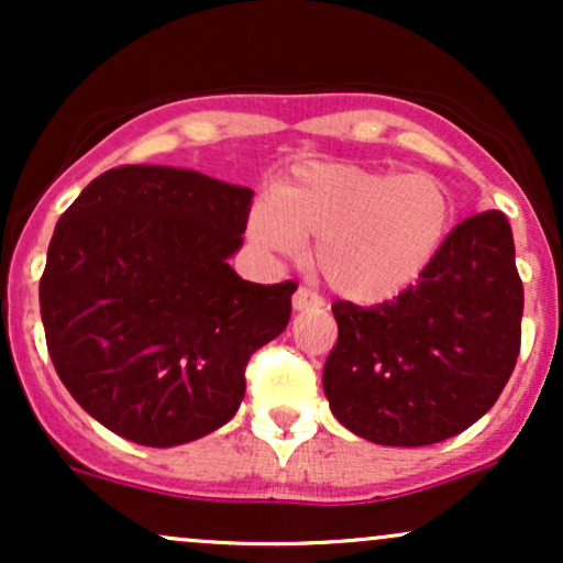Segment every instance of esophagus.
Here are the masks:
<instances>
[{"instance_id": "1", "label": "esophagus", "mask_w": 563, "mask_h": 563, "mask_svg": "<svg viewBox=\"0 0 563 563\" xmlns=\"http://www.w3.org/2000/svg\"><path fill=\"white\" fill-rule=\"evenodd\" d=\"M322 307V296L314 294L312 288H296L294 294V309L296 312H307V309H320Z\"/></svg>"}]
</instances>
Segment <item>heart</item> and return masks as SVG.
<instances>
[{
    "instance_id": "heart-1",
    "label": "heart",
    "mask_w": 563,
    "mask_h": 563,
    "mask_svg": "<svg viewBox=\"0 0 563 563\" xmlns=\"http://www.w3.org/2000/svg\"><path fill=\"white\" fill-rule=\"evenodd\" d=\"M452 224L450 190L431 174L360 164H301L256 200L249 232L262 249L314 245V267L354 303H384L434 262Z\"/></svg>"
}]
</instances>
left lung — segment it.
I'll return each mask as SVG.
<instances>
[{"label": "left lung", "instance_id": "left-lung-1", "mask_svg": "<svg viewBox=\"0 0 563 563\" xmlns=\"http://www.w3.org/2000/svg\"><path fill=\"white\" fill-rule=\"evenodd\" d=\"M525 286L503 211L463 219L394 301H335L339 341L322 371L352 434L423 448L461 434L500 397L521 346Z\"/></svg>", "mask_w": 563, "mask_h": 563}]
</instances>
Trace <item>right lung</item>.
<instances>
[{
  "instance_id": "1",
  "label": "right lung",
  "mask_w": 563,
  "mask_h": 563,
  "mask_svg": "<svg viewBox=\"0 0 563 563\" xmlns=\"http://www.w3.org/2000/svg\"><path fill=\"white\" fill-rule=\"evenodd\" d=\"M254 190L174 166H119L57 222L38 280L44 335L70 397L147 448L238 412L245 365L286 331L296 283L243 280Z\"/></svg>"
}]
</instances>
